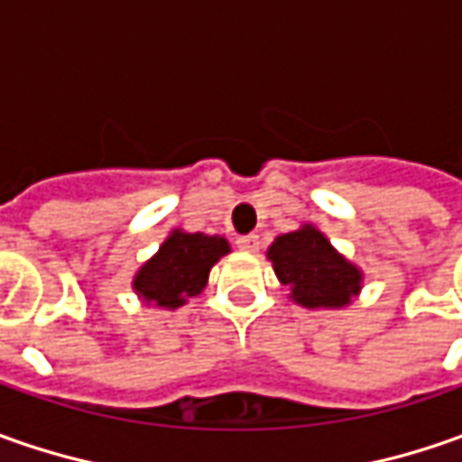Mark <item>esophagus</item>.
<instances>
[{
    "mask_svg": "<svg viewBox=\"0 0 462 462\" xmlns=\"http://www.w3.org/2000/svg\"><path fill=\"white\" fill-rule=\"evenodd\" d=\"M236 244H239V249L241 252H259V236L257 234H249V236H239L236 239Z\"/></svg>",
    "mask_w": 462,
    "mask_h": 462,
    "instance_id": "esophagus-1",
    "label": "esophagus"
}]
</instances>
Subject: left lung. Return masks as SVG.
<instances>
[{"label":"left lung","instance_id":"8db88e82","mask_svg":"<svg viewBox=\"0 0 462 462\" xmlns=\"http://www.w3.org/2000/svg\"><path fill=\"white\" fill-rule=\"evenodd\" d=\"M267 259L277 280L288 285V298L309 310L346 309L365 285L363 270L339 254L313 223L280 234L270 244Z\"/></svg>","mask_w":462,"mask_h":462}]
</instances>
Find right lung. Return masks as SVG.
Masks as SVG:
<instances>
[{
    "label": "right lung",
    "instance_id": "obj_1",
    "mask_svg": "<svg viewBox=\"0 0 462 462\" xmlns=\"http://www.w3.org/2000/svg\"><path fill=\"white\" fill-rule=\"evenodd\" d=\"M231 252L223 236L189 234L185 228H171L162 241L159 252L135 270L134 293L143 306L174 310L189 298L200 295L208 285L213 264Z\"/></svg>",
    "mask_w": 462,
    "mask_h": 462
}]
</instances>
